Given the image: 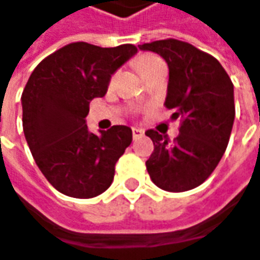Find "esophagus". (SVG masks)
I'll use <instances>...</instances> for the list:
<instances>
[{"instance_id": "1", "label": "esophagus", "mask_w": 260, "mask_h": 260, "mask_svg": "<svg viewBox=\"0 0 260 260\" xmlns=\"http://www.w3.org/2000/svg\"><path fill=\"white\" fill-rule=\"evenodd\" d=\"M144 135V131L143 129H140V128H134L132 129V138L134 140H138V138H141Z\"/></svg>"}]
</instances>
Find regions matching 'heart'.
Returning <instances> with one entry per match:
<instances>
[{"label":"heart","mask_w":260,"mask_h":260,"mask_svg":"<svg viewBox=\"0 0 260 260\" xmlns=\"http://www.w3.org/2000/svg\"><path fill=\"white\" fill-rule=\"evenodd\" d=\"M157 63H161V58L160 57H157V55H154V54H141V55L137 58V61H135L137 68H138V70H140L141 73H144L145 70L153 68V66L157 64Z\"/></svg>","instance_id":"b5f03b06"}]
</instances>
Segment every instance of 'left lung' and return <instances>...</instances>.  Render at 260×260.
I'll use <instances>...</instances> for the list:
<instances>
[{
	"mask_svg": "<svg viewBox=\"0 0 260 260\" xmlns=\"http://www.w3.org/2000/svg\"><path fill=\"white\" fill-rule=\"evenodd\" d=\"M138 48L168 63L165 106L175 112L174 119H182L172 143L157 131L145 132L154 144L145 161L148 175L161 190H192L210 176L226 150L236 117L234 85L215 57L188 42L161 39Z\"/></svg>",
	"mask_w": 260,
	"mask_h": 260,
	"instance_id": "1",
	"label": "left lung"
}]
</instances>
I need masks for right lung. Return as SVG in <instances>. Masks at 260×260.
I'll use <instances>...</instances> for the list:
<instances>
[{"mask_svg": "<svg viewBox=\"0 0 260 260\" xmlns=\"http://www.w3.org/2000/svg\"><path fill=\"white\" fill-rule=\"evenodd\" d=\"M137 51L132 44L101 48L73 42L32 72L22 94L24 138L57 191L91 199L112 185L116 161L132 143V129L115 125L92 134L85 117L91 100L106 95L112 75Z\"/></svg>", "mask_w": 260, "mask_h": 260, "instance_id": "1", "label": "right lung"}]
</instances>
